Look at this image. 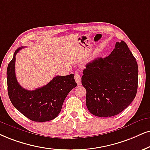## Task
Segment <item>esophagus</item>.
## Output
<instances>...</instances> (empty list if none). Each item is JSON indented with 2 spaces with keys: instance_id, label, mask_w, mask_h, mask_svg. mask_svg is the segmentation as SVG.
<instances>
[{
  "instance_id": "34e87169",
  "label": "esophagus",
  "mask_w": 150,
  "mask_h": 150,
  "mask_svg": "<svg viewBox=\"0 0 150 150\" xmlns=\"http://www.w3.org/2000/svg\"><path fill=\"white\" fill-rule=\"evenodd\" d=\"M75 81H76L77 85H81V76L78 73H75Z\"/></svg>"
}]
</instances>
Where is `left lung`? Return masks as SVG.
I'll return each instance as SVG.
<instances>
[{
    "instance_id": "1",
    "label": "left lung",
    "mask_w": 150,
    "mask_h": 150,
    "mask_svg": "<svg viewBox=\"0 0 150 150\" xmlns=\"http://www.w3.org/2000/svg\"><path fill=\"white\" fill-rule=\"evenodd\" d=\"M138 75L137 62L127 45L123 41L116 42L109 56L96 59L83 71L87 109L98 117L122 112L136 97Z\"/></svg>"
}]
</instances>
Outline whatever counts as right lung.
Masks as SVG:
<instances>
[{"mask_svg":"<svg viewBox=\"0 0 150 150\" xmlns=\"http://www.w3.org/2000/svg\"><path fill=\"white\" fill-rule=\"evenodd\" d=\"M22 48L15 51L7 69V91L11 102L16 109L35 122L52 120L61 111L65 98L77 86L74 74L54 77L50 82L34 91L25 89L18 84L15 74L16 54Z\"/></svg>","mask_w":150,"mask_h":150,"instance_id":"obj_1","label":"right lung"}]
</instances>
